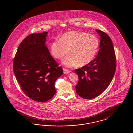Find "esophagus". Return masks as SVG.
<instances>
[{"label": "esophagus", "mask_w": 133, "mask_h": 133, "mask_svg": "<svg viewBox=\"0 0 133 133\" xmlns=\"http://www.w3.org/2000/svg\"><path fill=\"white\" fill-rule=\"evenodd\" d=\"M63 70L64 73L65 74H68V73H70L69 71L68 70L66 69V68H63Z\"/></svg>", "instance_id": "34e87169"}]
</instances>
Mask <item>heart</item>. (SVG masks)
<instances>
[{
  "mask_svg": "<svg viewBox=\"0 0 133 133\" xmlns=\"http://www.w3.org/2000/svg\"><path fill=\"white\" fill-rule=\"evenodd\" d=\"M99 40L95 35L81 32H68L59 40L54 41L51 45L52 55L61 60L66 67H71L78 64L79 67L88 65L94 59L99 47Z\"/></svg>",
  "mask_w": 133,
  "mask_h": 133,
  "instance_id": "b5f03b06",
  "label": "heart"
}]
</instances>
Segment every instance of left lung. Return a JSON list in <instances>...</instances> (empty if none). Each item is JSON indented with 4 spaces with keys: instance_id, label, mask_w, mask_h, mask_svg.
Instances as JSON below:
<instances>
[{
    "instance_id": "obj_1",
    "label": "left lung",
    "mask_w": 133,
    "mask_h": 133,
    "mask_svg": "<svg viewBox=\"0 0 133 133\" xmlns=\"http://www.w3.org/2000/svg\"><path fill=\"white\" fill-rule=\"evenodd\" d=\"M96 31L101 39L97 57L88 65L75 70L79 78L75 86L76 93L86 99L98 96L106 89L116 68L115 53L111 38L101 30Z\"/></svg>"
}]
</instances>
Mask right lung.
Returning a JSON list of instances; mask_svg holds the SVG:
<instances>
[{"instance_id": "obj_1", "label": "right lung", "mask_w": 133, "mask_h": 133, "mask_svg": "<svg viewBox=\"0 0 133 133\" xmlns=\"http://www.w3.org/2000/svg\"><path fill=\"white\" fill-rule=\"evenodd\" d=\"M48 32L29 35L21 42L13 71L23 92L32 100L45 102L55 95V82L63 74L45 44Z\"/></svg>"}]
</instances>
